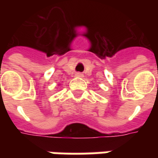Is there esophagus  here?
<instances>
[{"label": "esophagus", "instance_id": "obj_1", "mask_svg": "<svg viewBox=\"0 0 158 158\" xmlns=\"http://www.w3.org/2000/svg\"><path fill=\"white\" fill-rule=\"evenodd\" d=\"M76 76H77V77H82L83 76V75H82V73H76Z\"/></svg>", "mask_w": 158, "mask_h": 158}]
</instances>
